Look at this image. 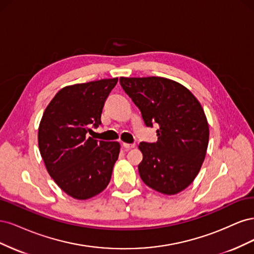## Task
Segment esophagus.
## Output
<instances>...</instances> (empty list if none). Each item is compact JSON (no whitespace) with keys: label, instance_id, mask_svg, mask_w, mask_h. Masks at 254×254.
<instances>
[{"label":"esophagus","instance_id":"esophagus-1","mask_svg":"<svg viewBox=\"0 0 254 254\" xmlns=\"http://www.w3.org/2000/svg\"><path fill=\"white\" fill-rule=\"evenodd\" d=\"M134 144H127V143H123V147H124L126 150H129L134 147Z\"/></svg>","mask_w":254,"mask_h":254}]
</instances>
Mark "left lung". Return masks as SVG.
<instances>
[{"instance_id":"left-lung-1","label":"left lung","mask_w":254,"mask_h":254,"mask_svg":"<svg viewBox=\"0 0 254 254\" xmlns=\"http://www.w3.org/2000/svg\"><path fill=\"white\" fill-rule=\"evenodd\" d=\"M120 83L140 109L144 124L159 126L157 142L140 143L141 179L162 194L179 193L200 171L209 143L200 103L182 84L163 77H121Z\"/></svg>"}]
</instances>
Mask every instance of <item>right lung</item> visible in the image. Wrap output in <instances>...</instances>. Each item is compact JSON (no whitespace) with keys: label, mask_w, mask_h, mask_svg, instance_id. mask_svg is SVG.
Segmentation results:
<instances>
[{"label":"right lung","mask_w":254,"mask_h":254,"mask_svg":"<svg viewBox=\"0 0 254 254\" xmlns=\"http://www.w3.org/2000/svg\"><path fill=\"white\" fill-rule=\"evenodd\" d=\"M118 78L78 83L61 89L45 109L38 131L41 157L57 186L84 200L108 186L120 144L87 137L102 124L107 97Z\"/></svg>","instance_id":"right-lung-1"}]
</instances>
